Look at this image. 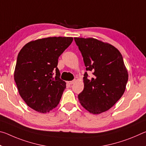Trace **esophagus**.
<instances>
[{"instance_id": "1", "label": "esophagus", "mask_w": 146, "mask_h": 146, "mask_svg": "<svg viewBox=\"0 0 146 146\" xmlns=\"http://www.w3.org/2000/svg\"><path fill=\"white\" fill-rule=\"evenodd\" d=\"M75 82V80H71V81H68V84H69V85H71V84H73Z\"/></svg>"}]
</instances>
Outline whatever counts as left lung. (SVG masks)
<instances>
[{"mask_svg":"<svg viewBox=\"0 0 146 146\" xmlns=\"http://www.w3.org/2000/svg\"><path fill=\"white\" fill-rule=\"evenodd\" d=\"M86 71L93 78L84 75V88L78 95L84 108L93 114H99L113 107L122 97L128 74L120 51L111 44L93 38H74Z\"/></svg>","mask_w":146,"mask_h":146,"instance_id":"left-lung-1","label":"left lung"}]
</instances>
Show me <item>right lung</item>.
Masks as SVG:
<instances>
[{
    "label": "right lung",
    "instance_id": "add662e5",
    "mask_svg": "<svg viewBox=\"0 0 146 146\" xmlns=\"http://www.w3.org/2000/svg\"><path fill=\"white\" fill-rule=\"evenodd\" d=\"M72 37H48L29 42L17 56L14 79L29 107L47 113L58 104L66 87L57 68L58 59Z\"/></svg>",
    "mask_w": 146,
    "mask_h": 146
}]
</instances>
